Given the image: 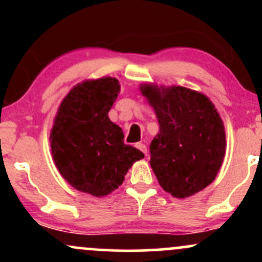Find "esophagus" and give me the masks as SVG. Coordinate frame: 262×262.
<instances>
[{
	"label": "esophagus",
	"mask_w": 262,
	"mask_h": 262,
	"mask_svg": "<svg viewBox=\"0 0 262 262\" xmlns=\"http://www.w3.org/2000/svg\"><path fill=\"white\" fill-rule=\"evenodd\" d=\"M135 146H137V148L139 149L140 151L143 152V154L146 155V152H148V149H146L145 144H143V143H137V144H135Z\"/></svg>",
	"instance_id": "34e87169"
}]
</instances>
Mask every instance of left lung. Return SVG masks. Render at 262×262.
I'll return each mask as SVG.
<instances>
[{
  "mask_svg": "<svg viewBox=\"0 0 262 262\" xmlns=\"http://www.w3.org/2000/svg\"><path fill=\"white\" fill-rule=\"evenodd\" d=\"M160 130L150 144V165L160 186L177 198L206 188L225 154V133L213 103L186 87L144 85Z\"/></svg>",
  "mask_w": 262,
  "mask_h": 262,
  "instance_id": "left-lung-1",
  "label": "left lung"
}]
</instances>
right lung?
<instances>
[{
  "mask_svg": "<svg viewBox=\"0 0 262 262\" xmlns=\"http://www.w3.org/2000/svg\"><path fill=\"white\" fill-rule=\"evenodd\" d=\"M118 92L113 77L79 83L60 104L50 133L59 172L73 187L96 197L118 188L129 167L144 158L124 144L122 128L108 118Z\"/></svg>",
  "mask_w": 262,
  "mask_h": 262,
  "instance_id": "1",
  "label": "right lung"
}]
</instances>
